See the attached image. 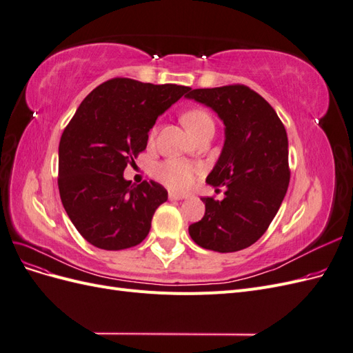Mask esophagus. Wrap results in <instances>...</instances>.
<instances>
[{
	"label": "esophagus",
	"instance_id": "1",
	"mask_svg": "<svg viewBox=\"0 0 353 353\" xmlns=\"http://www.w3.org/2000/svg\"><path fill=\"white\" fill-rule=\"evenodd\" d=\"M168 197H169V200H183V199H185V196H181V194H175V193H170L169 191V194H168Z\"/></svg>",
	"mask_w": 353,
	"mask_h": 353
}]
</instances>
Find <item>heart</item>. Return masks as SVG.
Listing matches in <instances>:
<instances>
[{"mask_svg":"<svg viewBox=\"0 0 353 353\" xmlns=\"http://www.w3.org/2000/svg\"><path fill=\"white\" fill-rule=\"evenodd\" d=\"M184 126L187 130L197 137L206 126L213 125L212 116L208 110L201 108H193L188 109L181 116ZM156 135V128H153L150 132V138ZM200 172L199 166L190 163L188 160L184 159H166L163 162H160L154 168V176L165 184L168 188L174 191H185L191 185H193L196 175Z\"/></svg>","mask_w":353,"mask_h":353,"instance_id":"heart-1","label":"heart"}]
</instances>
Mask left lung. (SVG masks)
Masks as SVG:
<instances>
[{
    "mask_svg": "<svg viewBox=\"0 0 353 353\" xmlns=\"http://www.w3.org/2000/svg\"><path fill=\"white\" fill-rule=\"evenodd\" d=\"M187 99L209 105L225 125V143L206 183L225 197H203L205 216L188 232L200 248L228 253L258 241L279 212L290 183L285 128L262 95L241 83L188 88Z\"/></svg>",
    "mask_w": 353,
    "mask_h": 353,
    "instance_id": "obj_1",
    "label": "left lung"
}]
</instances>
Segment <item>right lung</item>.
<instances>
[{"label":"right lung","instance_id":"right-lung-1","mask_svg":"<svg viewBox=\"0 0 353 353\" xmlns=\"http://www.w3.org/2000/svg\"><path fill=\"white\" fill-rule=\"evenodd\" d=\"M188 91L113 78L92 90L59 144L60 199L81 236L104 250L140 244L168 191L154 181L134 185L123 170L145 150L157 117Z\"/></svg>","mask_w":353,"mask_h":353}]
</instances>
